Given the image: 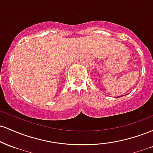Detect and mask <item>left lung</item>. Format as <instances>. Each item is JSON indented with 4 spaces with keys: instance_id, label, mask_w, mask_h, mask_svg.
<instances>
[{
    "instance_id": "1",
    "label": "left lung",
    "mask_w": 153,
    "mask_h": 153,
    "mask_svg": "<svg viewBox=\"0 0 153 153\" xmlns=\"http://www.w3.org/2000/svg\"><path fill=\"white\" fill-rule=\"evenodd\" d=\"M119 97H122V96H117V98H119Z\"/></svg>"
}]
</instances>
